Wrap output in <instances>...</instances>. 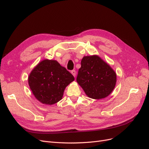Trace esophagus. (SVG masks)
<instances>
[{"mask_svg": "<svg viewBox=\"0 0 149 149\" xmlns=\"http://www.w3.org/2000/svg\"><path fill=\"white\" fill-rule=\"evenodd\" d=\"M71 74L74 75V77H75V76H76V71L75 70H72V71H71Z\"/></svg>", "mask_w": 149, "mask_h": 149, "instance_id": "34e87169", "label": "esophagus"}]
</instances>
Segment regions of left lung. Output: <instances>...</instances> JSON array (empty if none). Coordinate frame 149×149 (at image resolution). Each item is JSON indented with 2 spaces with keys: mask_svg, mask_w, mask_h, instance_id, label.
I'll return each mask as SVG.
<instances>
[{
  "mask_svg": "<svg viewBox=\"0 0 149 149\" xmlns=\"http://www.w3.org/2000/svg\"><path fill=\"white\" fill-rule=\"evenodd\" d=\"M77 81L91 98L103 99L111 94L116 82V74L98 56H84L81 61Z\"/></svg>",
  "mask_w": 149,
  "mask_h": 149,
  "instance_id": "8db88e82",
  "label": "left lung"
}]
</instances>
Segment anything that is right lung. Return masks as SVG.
Masks as SVG:
<instances>
[{
	"label": "right lung",
	"mask_w": 149,
	"mask_h": 149,
	"mask_svg": "<svg viewBox=\"0 0 149 149\" xmlns=\"http://www.w3.org/2000/svg\"><path fill=\"white\" fill-rule=\"evenodd\" d=\"M74 76L56 60L45 59L38 63L28 77V84L36 98L44 104L52 105L62 99Z\"/></svg>",
	"instance_id": "add662e5"
}]
</instances>
